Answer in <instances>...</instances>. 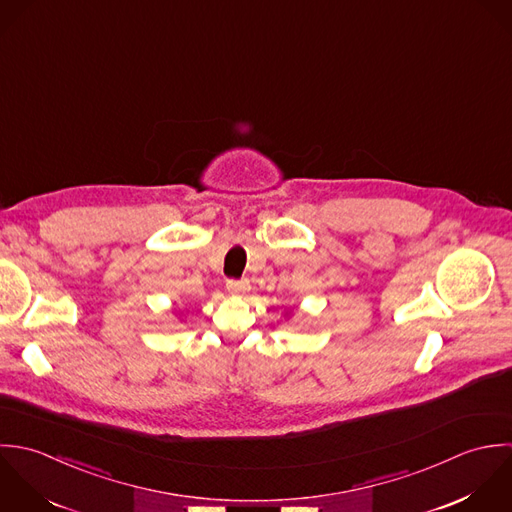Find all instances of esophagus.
Masks as SVG:
<instances>
[{
    "instance_id": "esophagus-1",
    "label": "esophagus",
    "mask_w": 512,
    "mask_h": 512,
    "mask_svg": "<svg viewBox=\"0 0 512 512\" xmlns=\"http://www.w3.org/2000/svg\"><path fill=\"white\" fill-rule=\"evenodd\" d=\"M227 291H229L231 295H243V293L249 291V281H245V279H241V281L229 279V281H227Z\"/></svg>"
}]
</instances>
